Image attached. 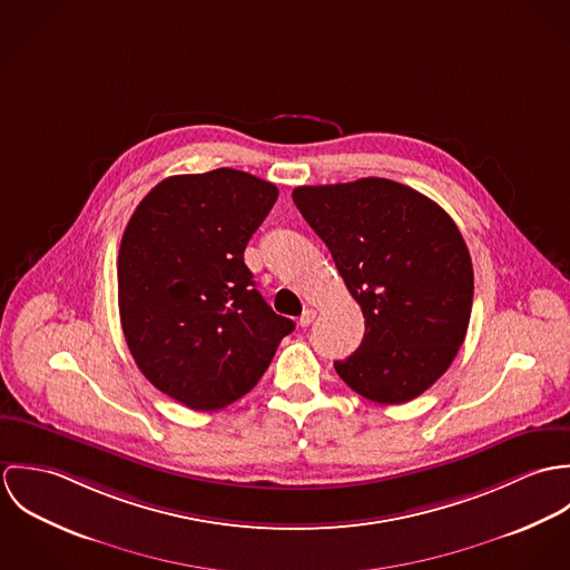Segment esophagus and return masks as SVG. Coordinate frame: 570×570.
<instances>
[{
    "instance_id": "obj_1",
    "label": "esophagus",
    "mask_w": 570,
    "mask_h": 570,
    "mask_svg": "<svg viewBox=\"0 0 570 570\" xmlns=\"http://www.w3.org/2000/svg\"><path fill=\"white\" fill-rule=\"evenodd\" d=\"M314 318H316V312H314V309H305L303 316H301V321H298V325L309 326L314 323Z\"/></svg>"
}]
</instances>
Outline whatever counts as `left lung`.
Returning <instances> with one entry per match:
<instances>
[{"label":"left lung","mask_w":570,"mask_h":570,"mask_svg":"<svg viewBox=\"0 0 570 570\" xmlns=\"http://www.w3.org/2000/svg\"><path fill=\"white\" fill-rule=\"evenodd\" d=\"M292 197L364 314V340L333 362L337 375L377 404L419 397L450 368L470 325L474 269L456 224L384 177L298 186Z\"/></svg>","instance_id":"1"}]
</instances>
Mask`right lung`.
Listing matches in <instances>:
<instances>
[{
    "instance_id": "1",
    "label": "right lung",
    "mask_w": 570,
    "mask_h": 570,
    "mask_svg": "<svg viewBox=\"0 0 570 570\" xmlns=\"http://www.w3.org/2000/svg\"><path fill=\"white\" fill-rule=\"evenodd\" d=\"M278 197L235 168L163 179L118 252V307L142 375L193 410L226 407L263 377L294 321L272 312L244 263Z\"/></svg>"
}]
</instances>
